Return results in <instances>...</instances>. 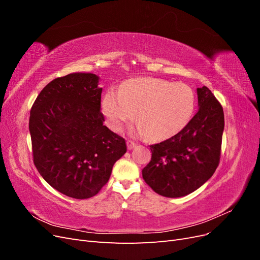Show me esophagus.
I'll return each instance as SVG.
<instances>
[{
	"label": "esophagus",
	"mask_w": 260,
	"mask_h": 260,
	"mask_svg": "<svg viewBox=\"0 0 260 260\" xmlns=\"http://www.w3.org/2000/svg\"><path fill=\"white\" fill-rule=\"evenodd\" d=\"M136 142H133V141H131V140H128L127 141V146H128V148L129 149H132L133 147H136Z\"/></svg>",
	"instance_id": "esophagus-1"
}]
</instances>
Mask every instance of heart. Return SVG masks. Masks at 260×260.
I'll return each instance as SVG.
<instances>
[{
	"label": "heart",
	"mask_w": 260,
	"mask_h": 260,
	"mask_svg": "<svg viewBox=\"0 0 260 260\" xmlns=\"http://www.w3.org/2000/svg\"><path fill=\"white\" fill-rule=\"evenodd\" d=\"M102 106L114 130H121L137 113L138 133L162 140L185 127L194 111L195 94L183 82L143 77L127 81L119 92L108 91Z\"/></svg>",
	"instance_id": "heart-1"
}]
</instances>
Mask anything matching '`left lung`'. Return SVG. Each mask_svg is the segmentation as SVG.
<instances>
[{"label": "left lung", "mask_w": 260, "mask_h": 260, "mask_svg": "<svg viewBox=\"0 0 260 260\" xmlns=\"http://www.w3.org/2000/svg\"><path fill=\"white\" fill-rule=\"evenodd\" d=\"M199 112L176 136L153 144L152 158L142 170L152 190L181 198L198 190L214 175L221 154L223 108L204 85L198 88Z\"/></svg>", "instance_id": "1"}]
</instances>
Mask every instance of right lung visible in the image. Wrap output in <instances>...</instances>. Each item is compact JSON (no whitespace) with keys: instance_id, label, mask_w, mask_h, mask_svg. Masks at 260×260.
I'll return each instance as SVG.
<instances>
[{"instance_id":"obj_1","label":"right lung","mask_w":260,"mask_h":260,"mask_svg":"<svg viewBox=\"0 0 260 260\" xmlns=\"http://www.w3.org/2000/svg\"><path fill=\"white\" fill-rule=\"evenodd\" d=\"M94 74H70L46 84L31 107L34 162L55 190L77 200L96 195L125 141L103 124L102 88Z\"/></svg>"}]
</instances>
